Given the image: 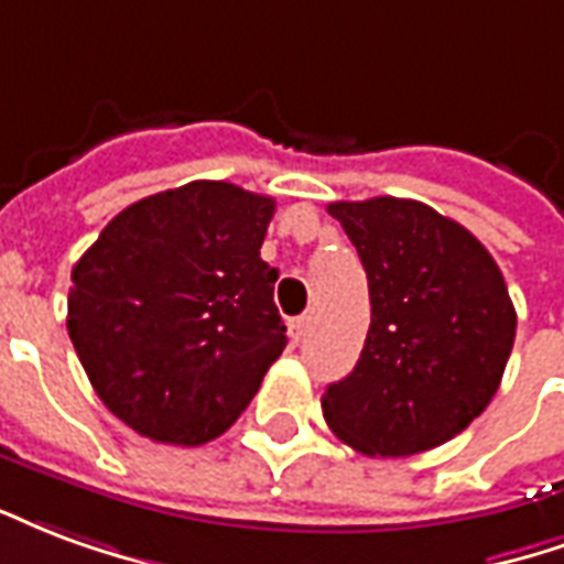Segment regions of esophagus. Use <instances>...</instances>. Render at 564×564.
<instances>
[{
  "label": "esophagus",
  "instance_id": "34e87169",
  "mask_svg": "<svg viewBox=\"0 0 564 564\" xmlns=\"http://www.w3.org/2000/svg\"><path fill=\"white\" fill-rule=\"evenodd\" d=\"M306 327H310V315L291 318V324H288V333H291V339H294V343H300V339L306 336Z\"/></svg>",
  "mask_w": 564,
  "mask_h": 564
}]
</instances>
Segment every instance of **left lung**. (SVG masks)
I'll use <instances>...</instances> for the list:
<instances>
[{
	"instance_id": "1",
	"label": "left lung",
	"mask_w": 564,
	"mask_h": 564,
	"mask_svg": "<svg viewBox=\"0 0 564 564\" xmlns=\"http://www.w3.org/2000/svg\"><path fill=\"white\" fill-rule=\"evenodd\" d=\"M367 270L372 324L357 367L324 390V421L367 456L451 442L499 390L517 312L499 264L459 221L421 200L327 207Z\"/></svg>"
}]
</instances>
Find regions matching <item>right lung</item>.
I'll use <instances>...</instances> for the list:
<instances>
[{
  "instance_id": "add662e5",
  "label": "right lung",
  "mask_w": 564,
  "mask_h": 564,
  "mask_svg": "<svg viewBox=\"0 0 564 564\" xmlns=\"http://www.w3.org/2000/svg\"><path fill=\"white\" fill-rule=\"evenodd\" d=\"M273 209V197L195 180L122 209L74 264V351L134 433L204 445L282 355L279 270L261 261Z\"/></svg>"
}]
</instances>
